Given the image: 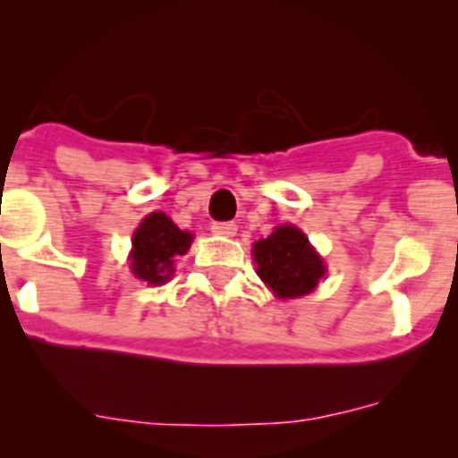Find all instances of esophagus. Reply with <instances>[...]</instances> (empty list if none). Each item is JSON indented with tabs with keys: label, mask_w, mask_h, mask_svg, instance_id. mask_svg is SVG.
Returning a JSON list of instances; mask_svg holds the SVG:
<instances>
[{
	"label": "esophagus",
	"mask_w": 458,
	"mask_h": 458,
	"mask_svg": "<svg viewBox=\"0 0 458 458\" xmlns=\"http://www.w3.org/2000/svg\"><path fill=\"white\" fill-rule=\"evenodd\" d=\"M210 230L216 237H234L237 234V225L233 221H216V224H212Z\"/></svg>",
	"instance_id": "obj_1"
}]
</instances>
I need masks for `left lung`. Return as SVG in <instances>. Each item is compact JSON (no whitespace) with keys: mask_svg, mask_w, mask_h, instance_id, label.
Returning a JSON list of instances; mask_svg holds the SVG:
<instances>
[{"mask_svg":"<svg viewBox=\"0 0 458 458\" xmlns=\"http://www.w3.org/2000/svg\"><path fill=\"white\" fill-rule=\"evenodd\" d=\"M257 275L279 299L310 294L326 275V263L297 225H276L270 237L252 246Z\"/></svg>","mask_w":458,"mask_h":458,"instance_id":"obj_1","label":"left lung"}]
</instances>
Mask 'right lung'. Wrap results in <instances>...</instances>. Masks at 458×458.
<instances>
[{"label": "right lung", "instance_id": "obj_1", "mask_svg": "<svg viewBox=\"0 0 458 458\" xmlns=\"http://www.w3.org/2000/svg\"><path fill=\"white\" fill-rule=\"evenodd\" d=\"M192 233L179 230L164 212H150L132 234L131 270L148 285H161L173 276L174 257L186 255Z\"/></svg>", "mask_w": 458, "mask_h": 458}]
</instances>
